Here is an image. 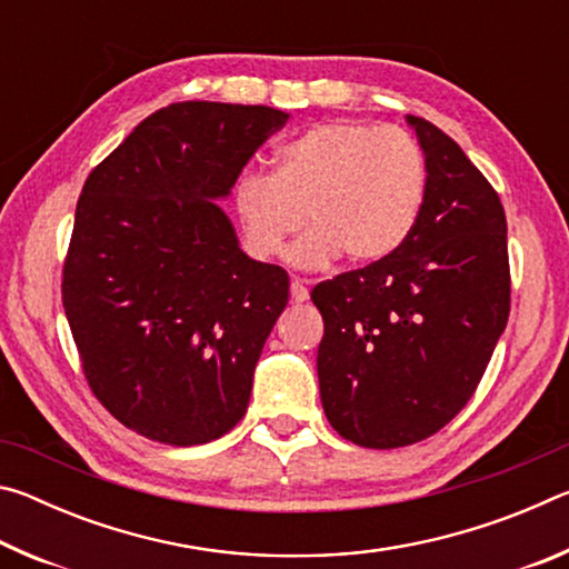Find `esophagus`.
<instances>
[{"label":"esophagus","instance_id":"esophagus-1","mask_svg":"<svg viewBox=\"0 0 569 569\" xmlns=\"http://www.w3.org/2000/svg\"><path fill=\"white\" fill-rule=\"evenodd\" d=\"M291 298L296 303L308 301V288H306V281H301V278H293V281H291Z\"/></svg>","mask_w":569,"mask_h":569}]
</instances>
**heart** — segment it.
<instances>
[{"instance_id":"heart-1","label":"heart","mask_w":569,"mask_h":569,"mask_svg":"<svg viewBox=\"0 0 569 569\" xmlns=\"http://www.w3.org/2000/svg\"><path fill=\"white\" fill-rule=\"evenodd\" d=\"M423 196L427 162L407 130L331 120L283 142L273 172H240L233 210L258 261L281 253L306 213L311 228L288 250V263L316 271L341 253L353 266L387 261L409 240Z\"/></svg>"}]
</instances>
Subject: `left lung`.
Here are the masks:
<instances>
[{"label": "left lung", "instance_id": "1", "mask_svg": "<svg viewBox=\"0 0 569 569\" xmlns=\"http://www.w3.org/2000/svg\"><path fill=\"white\" fill-rule=\"evenodd\" d=\"M427 162L417 226L387 261L311 291L326 419L369 449L421 441L465 409L509 319L497 190L437 124L407 114Z\"/></svg>", "mask_w": 569, "mask_h": 569}]
</instances>
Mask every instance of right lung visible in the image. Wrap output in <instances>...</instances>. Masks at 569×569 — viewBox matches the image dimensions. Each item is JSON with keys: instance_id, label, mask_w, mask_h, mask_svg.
Listing matches in <instances>:
<instances>
[{"instance_id": "obj_1", "label": "right lung", "mask_w": 569, "mask_h": 569, "mask_svg": "<svg viewBox=\"0 0 569 569\" xmlns=\"http://www.w3.org/2000/svg\"><path fill=\"white\" fill-rule=\"evenodd\" d=\"M286 120L263 104H168L77 200L62 303L82 371L114 419L160 445H208L248 409L288 276L240 250L216 200Z\"/></svg>"}]
</instances>
